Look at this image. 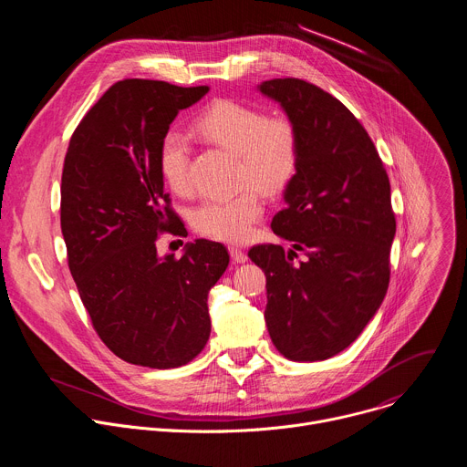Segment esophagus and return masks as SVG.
Wrapping results in <instances>:
<instances>
[{
    "mask_svg": "<svg viewBox=\"0 0 467 467\" xmlns=\"http://www.w3.org/2000/svg\"><path fill=\"white\" fill-rule=\"evenodd\" d=\"M229 253H231V258H233L234 262H238V264L247 262V253L242 251V249H238V247H234V245L229 247Z\"/></svg>",
    "mask_w": 467,
    "mask_h": 467,
    "instance_id": "34e87169",
    "label": "esophagus"
}]
</instances>
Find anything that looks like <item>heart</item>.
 Listing matches in <instances>:
<instances>
[{"instance_id": "obj_1", "label": "heart", "mask_w": 467, "mask_h": 467, "mask_svg": "<svg viewBox=\"0 0 467 467\" xmlns=\"http://www.w3.org/2000/svg\"><path fill=\"white\" fill-rule=\"evenodd\" d=\"M192 132L236 155V182L245 186L233 197L207 199L193 213V227L223 242H244L264 214L265 193L283 192L296 177L301 155L299 130L286 114H265L260 107L218 99L192 121ZM157 164L166 186L179 195L192 192L190 146L179 132L161 140Z\"/></svg>"}]
</instances>
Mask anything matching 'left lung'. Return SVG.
Instances as JSON below:
<instances>
[{"label":"left lung","mask_w":467,"mask_h":467,"mask_svg":"<svg viewBox=\"0 0 467 467\" xmlns=\"http://www.w3.org/2000/svg\"><path fill=\"white\" fill-rule=\"evenodd\" d=\"M258 90L281 103L301 140L286 207L272 220L292 249H249L265 274L264 317L281 355L325 360L358 338L386 296L395 236L389 179L366 129L335 96L296 78ZM297 250L306 260L294 263Z\"/></svg>","instance_id":"1"}]
</instances>
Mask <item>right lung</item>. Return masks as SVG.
Segmentation results:
<instances>
[{"instance_id": "obj_1", "label": "right lung", "mask_w": 467, "mask_h": 467, "mask_svg": "<svg viewBox=\"0 0 467 467\" xmlns=\"http://www.w3.org/2000/svg\"><path fill=\"white\" fill-rule=\"evenodd\" d=\"M209 87L114 83L70 139L60 182V229L68 268L103 344L153 369L193 360L211 337L209 290L229 265L211 240L159 256L161 233L182 234L157 153L179 110Z\"/></svg>"}]
</instances>
